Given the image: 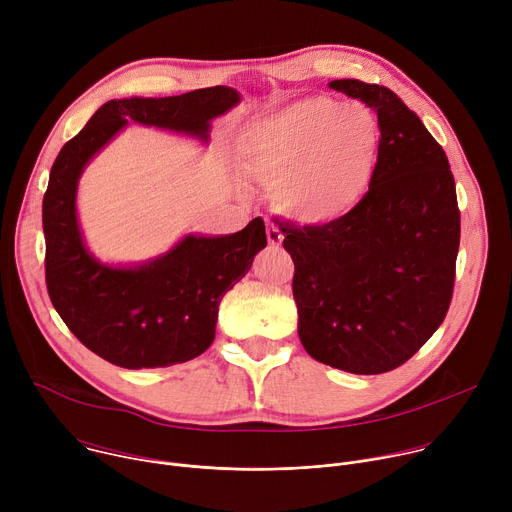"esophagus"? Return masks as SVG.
<instances>
[{"mask_svg":"<svg viewBox=\"0 0 512 512\" xmlns=\"http://www.w3.org/2000/svg\"><path fill=\"white\" fill-rule=\"evenodd\" d=\"M267 241H269V247H273V249L281 247V241H283V235H281V231H279L277 227L269 225V227H267Z\"/></svg>","mask_w":512,"mask_h":512,"instance_id":"esophagus-1","label":"esophagus"}]
</instances>
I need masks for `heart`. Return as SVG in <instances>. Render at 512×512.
<instances>
[{
    "mask_svg": "<svg viewBox=\"0 0 512 512\" xmlns=\"http://www.w3.org/2000/svg\"><path fill=\"white\" fill-rule=\"evenodd\" d=\"M381 145V125L371 109L308 97L253 123L241 156L255 176L275 182L273 200L285 216L324 227L342 221L369 196Z\"/></svg>",
    "mask_w": 512,
    "mask_h": 512,
    "instance_id": "b5f03b06",
    "label": "heart"
}]
</instances>
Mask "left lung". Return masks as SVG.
I'll list each match as a JSON object with an SVG mask.
<instances>
[{
	"instance_id": "left-lung-1",
	"label": "left lung",
	"mask_w": 512,
	"mask_h": 512,
	"mask_svg": "<svg viewBox=\"0 0 512 512\" xmlns=\"http://www.w3.org/2000/svg\"><path fill=\"white\" fill-rule=\"evenodd\" d=\"M330 87L377 113L375 184L338 223H279V231L296 265L306 352L346 373L381 375L407 362L448 314L460 247L456 182L442 145L391 89L356 79Z\"/></svg>"
}]
</instances>
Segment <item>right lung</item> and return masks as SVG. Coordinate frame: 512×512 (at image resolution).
I'll list each match as a JSON object with an SVG mask.
<instances>
[{
  "label": "right lung",
  "instance_id": "right-lung-1",
  "mask_svg": "<svg viewBox=\"0 0 512 512\" xmlns=\"http://www.w3.org/2000/svg\"><path fill=\"white\" fill-rule=\"evenodd\" d=\"M241 101L231 87L196 89L162 99H113L64 143L42 202L48 296L68 330L123 369L172 367L214 340L218 306L267 245L263 218L225 237H184L139 267L99 263L77 221V184L87 162L127 123L208 139L210 119Z\"/></svg>",
  "mask_w": 512,
  "mask_h": 512
}]
</instances>
